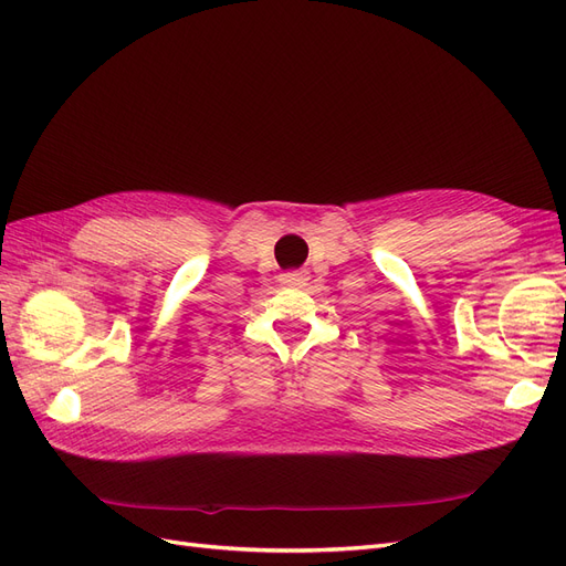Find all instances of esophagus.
<instances>
[{"instance_id": "obj_1", "label": "esophagus", "mask_w": 566, "mask_h": 566, "mask_svg": "<svg viewBox=\"0 0 566 566\" xmlns=\"http://www.w3.org/2000/svg\"><path fill=\"white\" fill-rule=\"evenodd\" d=\"M281 281H283L285 285H304L306 273H304V271H287V273H283Z\"/></svg>"}]
</instances>
